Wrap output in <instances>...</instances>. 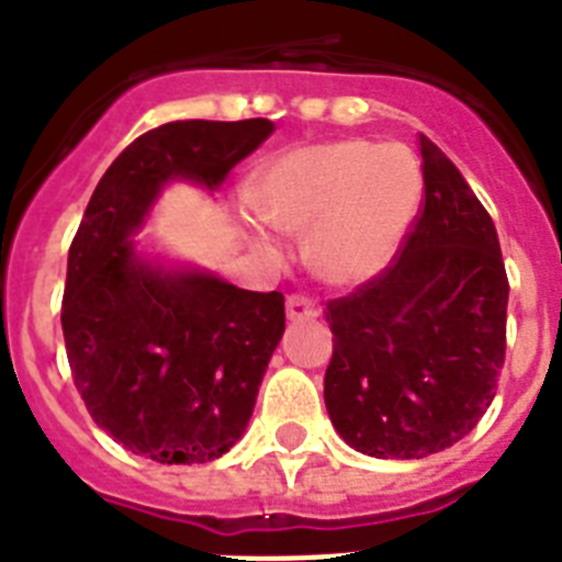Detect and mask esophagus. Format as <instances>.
Listing matches in <instances>:
<instances>
[{"label":"esophagus","instance_id":"34e87169","mask_svg":"<svg viewBox=\"0 0 562 562\" xmlns=\"http://www.w3.org/2000/svg\"><path fill=\"white\" fill-rule=\"evenodd\" d=\"M285 312H289V321H305V317H317V303H314L312 296L305 294H289L285 300Z\"/></svg>","mask_w":562,"mask_h":562}]
</instances>
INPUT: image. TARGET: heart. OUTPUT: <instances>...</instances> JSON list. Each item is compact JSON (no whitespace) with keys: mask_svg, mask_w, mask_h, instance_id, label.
Masks as SVG:
<instances>
[{"mask_svg":"<svg viewBox=\"0 0 562 562\" xmlns=\"http://www.w3.org/2000/svg\"><path fill=\"white\" fill-rule=\"evenodd\" d=\"M424 195V172L404 144L349 138L291 149L250 187L268 225L312 232V257L328 280L375 277L409 234Z\"/></svg>","mask_w":562,"mask_h":562,"instance_id":"b5f03b06","label":"heart"}]
</instances>
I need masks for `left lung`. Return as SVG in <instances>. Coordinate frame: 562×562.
Listing matches in <instances>:
<instances>
[{"mask_svg": "<svg viewBox=\"0 0 562 562\" xmlns=\"http://www.w3.org/2000/svg\"><path fill=\"white\" fill-rule=\"evenodd\" d=\"M424 199L390 266L326 303V409L346 445L422 459L476 427L505 363L508 273L494 218L418 135Z\"/></svg>", "mask_w": 562, "mask_h": 562, "instance_id": "obj_1", "label": "left lung"}]
</instances>
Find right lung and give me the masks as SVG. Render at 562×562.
<instances>
[{
  "label": "right lung",
  "instance_id": "obj_1",
  "mask_svg": "<svg viewBox=\"0 0 562 562\" xmlns=\"http://www.w3.org/2000/svg\"><path fill=\"white\" fill-rule=\"evenodd\" d=\"M273 132L266 117L144 132L100 178L68 248L63 337L100 430L161 464H202L239 441L285 331L280 291L144 266L130 234L167 178L218 187Z\"/></svg>",
  "mask_w": 562,
  "mask_h": 562
}]
</instances>
